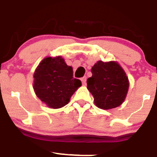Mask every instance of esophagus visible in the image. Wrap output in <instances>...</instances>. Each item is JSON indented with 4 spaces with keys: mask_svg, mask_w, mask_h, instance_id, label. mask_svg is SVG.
I'll list each match as a JSON object with an SVG mask.
<instances>
[{
    "mask_svg": "<svg viewBox=\"0 0 157 157\" xmlns=\"http://www.w3.org/2000/svg\"><path fill=\"white\" fill-rule=\"evenodd\" d=\"M81 81H82L83 85H86V76H84L81 78Z\"/></svg>",
    "mask_w": 157,
    "mask_h": 157,
    "instance_id": "esophagus-1",
    "label": "esophagus"
}]
</instances>
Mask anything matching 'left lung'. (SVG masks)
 <instances>
[{
	"label": "left lung",
	"mask_w": 157,
	"mask_h": 157,
	"mask_svg": "<svg viewBox=\"0 0 157 157\" xmlns=\"http://www.w3.org/2000/svg\"><path fill=\"white\" fill-rule=\"evenodd\" d=\"M93 73L86 81L87 89L94 103L102 109H111L124 102L129 87L126 72L115 61H98L91 69Z\"/></svg>",
	"instance_id": "left-lung-1"
}]
</instances>
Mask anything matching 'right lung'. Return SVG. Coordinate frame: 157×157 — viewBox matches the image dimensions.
I'll return each mask as SVG.
<instances>
[{
    "mask_svg": "<svg viewBox=\"0 0 157 157\" xmlns=\"http://www.w3.org/2000/svg\"><path fill=\"white\" fill-rule=\"evenodd\" d=\"M73 67L62 56L45 57L34 71V93L49 108L63 107L82 86L81 81L73 78Z\"/></svg>",
    "mask_w": 157,
    "mask_h": 157,
    "instance_id": "obj_1",
    "label": "right lung"
}]
</instances>
